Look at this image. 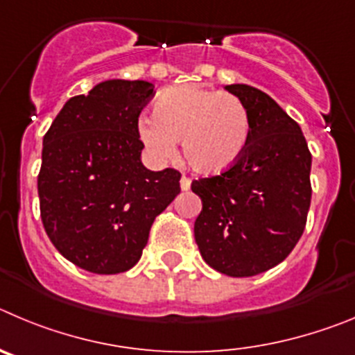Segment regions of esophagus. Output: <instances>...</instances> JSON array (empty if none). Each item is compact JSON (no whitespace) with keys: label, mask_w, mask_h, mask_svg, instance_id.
<instances>
[{"label":"esophagus","mask_w":355,"mask_h":355,"mask_svg":"<svg viewBox=\"0 0 355 355\" xmlns=\"http://www.w3.org/2000/svg\"><path fill=\"white\" fill-rule=\"evenodd\" d=\"M180 187H182V191H189L191 189V178L189 177H182L180 178Z\"/></svg>","instance_id":"1"}]
</instances>
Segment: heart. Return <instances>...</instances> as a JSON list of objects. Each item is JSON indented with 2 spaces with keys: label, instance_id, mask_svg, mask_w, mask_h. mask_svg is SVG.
I'll list each match as a JSON object with an SVG mask.
<instances>
[{
  "label": "heart",
  "instance_id": "heart-1",
  "mask_svg": "<svg viewBox=\"0 0 355 355\" xmlns=\"http://www.w3.org/2000/svg\"><path fill=\"white\" fill-rule=\"evenodd\" d=\"M139 138L155 159L175 154L180 139L185 162L194 171L217 175L230 170L244 154L251 116L244 102L200 85L166 90L154 106V116H141Z\"/></svg>",
  "mask_w": 355,
  "mask_h": 355
}]
</instances>
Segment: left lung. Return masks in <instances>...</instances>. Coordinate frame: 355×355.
I'll use <instances>...</instances> for the list:
<instances>
[{
  "instance_id": "obj_1",
  "label": "left lung",
  "mask_w": 355,
  "mask_h": 355,
  "mask_svg": "<svg viewBox=\"0 0 355 355\" xmlns=\"http://www.w3.org/2000/svg\"><path fill=\"white\" fill-rule=\"evenodd\" d=\"M225 90L245 104L251 134L230 170L191 184L203 205L194 239L212 269L248 277L281 263L301 239L311 203V154L299 123L269 95L249 85Z\"/></svg>"
}]
</instances>
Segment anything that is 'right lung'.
Here are the masks:
<instances>
[{
    "label": "right lung",
    "instance_id": "add662e5",
    "mask_svg": "<svg viewBox=\"0 0 355 355\" xmlns=\"http://www.w3.org/2000/svg\"><path fill=\"white\" fill-rule=\"evenodd\" d=\"M148 81L110 79L65 102L44 136L40 217L60 253L94 274L138 263L155 217L180 193L173 168L146 170L138 118Z\"/></svg>",
    "mask_w": 355,
    "mask_h": 355
}]
</instances>
